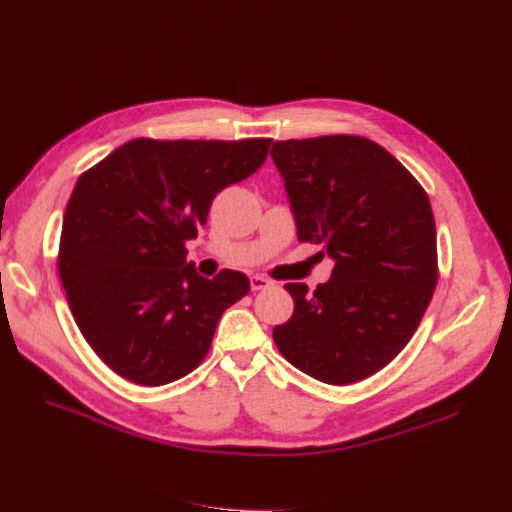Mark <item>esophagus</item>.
Returning a JSON list of instances; mask_svg holds the SVG:
<instances>
[{"label":"esophagus","mask_w":512,"mask_h":512,"mask_svg":"<svg viewBox=\"0 0 512 512\" xmlns=\"http://www.w3.org/2000/svg\"><path fill=\"white\" fill-rule=\"evenodd\" d=\"M271 286H274V282L263 278V276H253L251 278V290H267Z\"/></svg>","instance_id":"obj_1"}]
</instances>
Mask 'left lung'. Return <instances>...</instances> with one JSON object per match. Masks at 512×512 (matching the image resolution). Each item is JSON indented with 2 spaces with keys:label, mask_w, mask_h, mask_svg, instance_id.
I'll use <instances>...</instances> for the list:
<instances>
[{
  "label": "left lung",
  "mask_w": 512,
  "mask_h": 512,
  "mask_svg": "<svg viewBox=\"0 0 512 512\" xmlns=\"http://www.w3.org/2000/svg\"><path fill=\"white\" fill-rule=\"evenodd\" d=\"M269 154L298 241L323 245L335 263L315 292L284 286L294 313L274 327V342L321 383H358L407 346L430 304L438 271L428 195L397 158L358 135L276 142Z\"/></svg>",
  "instance_id": "1"
}]
</instances>
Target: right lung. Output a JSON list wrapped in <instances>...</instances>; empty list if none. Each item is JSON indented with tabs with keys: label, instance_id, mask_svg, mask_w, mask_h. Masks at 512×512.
<instances>
[{
	"label": "right lung",
	"instance_id": "add662e5",
	"mask_svg": "<svg viewBox=\"0 0 512 512\" xmlns=\"http://www.w3.org/2000/svg\"><path fill=\"white\" fill-rule=\"evenodd\" d=\"M269 144L140 138L78 179L59 276L84 339L119 377L144 387L185 377L206 358L222 313L249 292L241 271L199 276L185 243L214 197L265 162Z\"/></svg>",
	"mask_w": 512,
	"mask_h": 512
}]
</instances>
